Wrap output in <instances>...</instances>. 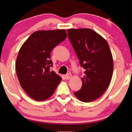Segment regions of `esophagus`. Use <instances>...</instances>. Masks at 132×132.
I'll use <instances>...</instances> for the list:
<instances>
[{"mask_svg":"<svg viewBox=\"0 0 132 132\" xmlns=\"http://www.w3.org/2000/svg\"><path fill=\"white\" fill-rule=\"evenodd\" d=\"M71 76H72L71 74L68 73V74H67V75H65V78H66V79H69L71 78Z\"/></svg>","mask_w":132,"mask_h":132,"instance_id":"esophagus-1","label":"esophagus"}]
</instances>
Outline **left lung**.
I'll use <instances>...</instances> for the list:
<instances>
[{
	"mask_svg": "<svg viewBox=\"0 0 132 132\" xmlns=\"http://www.w3.org/2000/svg\"><path fill=\"white\" fill-rule=\"evenodd\" d=\"M67 31L81 66L85 69L82 87L74 94L79 100L91 102L104 93L112 78L113 61L109 45L90 29H70Z\"/></svg>",
	"mask_w": 132,
	"mask_h": 132,
	"instance_id": "8db88e82",
	"label": "left lung"
}]
</instances>
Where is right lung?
<instances>
[{
  "mask_svg": "<svg viewBox=\"0 0 132 132\" xmlns=\"http://www.w3.org/2000/svg\"><path fill=\"white\" fill-rule=\"evenodd\" d=\"M67 37L65 30L37 31L28 37L19 51L15 64L21 87L37 101L54 93L61 78L51 71L52 50Z\"/></svg>",
  "mask_w": 132,
  "mask_h": 132,
  "instance_id": "1",
  "label": "right lung"
}]
</instances>
